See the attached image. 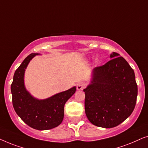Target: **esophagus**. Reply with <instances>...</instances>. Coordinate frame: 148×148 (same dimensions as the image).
Listing matches in <instances>:
<instances>
[{"label": "esophagus", "instance_id": "1", "mask_svg": "<svg viewBox=\"0 0 148 148\" xmlns=\"http://www.w3.org/2000/svg\"><path fill=\"white\" fill-rule=\"evenodd\" d=\"M86 87V84L84 83H79L77 86V90H83Z\"/></svg>", "mask_w": 148, "mask_h": 148}]
</instances>
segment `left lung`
Wrapping results in <instances>:
<instances>
[{
  "mask_svg": "<svg viewBox=\"0 0 148 148\" xmlns=\"http://www.w3.org/2000/svg\"><path fill=\"white\" fill-rule=\"evenodd\" d=\"M94 68L90 84L84 89L85 111L93 125L103 128L118 126L134 110L137 86L134 71L120 54Z\"/></svg>",
  "mask_w": 148,
  "mask_h": 148,
  "instance_id": "obj_1",
  "label": "left lung"
}]
</instances>
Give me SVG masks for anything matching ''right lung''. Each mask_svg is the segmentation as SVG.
Returning a JSON list of instances; mask_svg holds the SVG:
<instances>
[{"mask_svg": "<svg viewBox=\"0 0 148 148\" xmlns=\"http://www.w3.org/2000/svg\"><path fill=\"white\" fill-rule=\"evenodd\" d=\"M38 54H29L15 71L11 90L13 106L18 116L28 126L42 131L53 129L62 123L64 104L75 94L76 87L44 100L32 96L25 88L24 75L30 60Z\"/></svg>", "mask_w": 148, "mask_h": 148, "instance_id": "1", "label": "right lung"}]
</instances>
